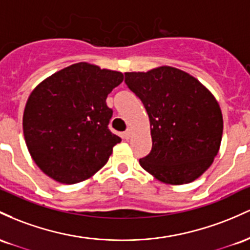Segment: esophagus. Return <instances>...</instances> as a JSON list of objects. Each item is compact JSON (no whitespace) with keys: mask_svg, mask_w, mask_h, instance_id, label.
Returning <instances> with one entry per match:
<instances>
[{"mask_svg":"<svg viewBox=\"0 0 250 250\" xmlns=\"http://www.w3.org/2000/svg\"><path fill=\"white\" fill-rule=\"evenodd\" d=\"M131 134H132V131H131L130 128H127V130H126L125 132L123 133V136H124V138H125V139H130Z\"/></svg>","mask_w":250,"mask_h":250,"instance_id":"34e87169","label":"esophagus"}]
</instances>
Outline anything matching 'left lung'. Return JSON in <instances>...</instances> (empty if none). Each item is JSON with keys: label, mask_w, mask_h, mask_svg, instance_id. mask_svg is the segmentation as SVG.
<instances>
[{"label": "left lung", "mask_w": 250, "mask_h": 250, "mask_svg": "<svg viewBox=\"0 0 250 250\" xmlns=\"http://www.w3.org/2000/svg\"><path fill=\"white\" fill-rule=\"evenodd\" d=\"M127 87L148 114L152 148L140 167L158 181L181 186L208 170L220 150L223 118L210 91L170 66L125 73Z\"/></svg>", "instance_id": "obj_1"}]
</instances>
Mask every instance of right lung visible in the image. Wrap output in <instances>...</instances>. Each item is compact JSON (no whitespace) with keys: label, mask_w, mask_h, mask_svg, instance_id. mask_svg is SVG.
I'll use <instances>...</instances> for the list:
<instances>
[{"label":"right lung","mask_w":250,"mask_h":250,"mask_svg":"<svg viewBox=\"0 0 250 250\" xmlns=\"http://www.w3.org/2000/svg\"><path fill=\"white\" fill-rule=\"evenodd\" d=\"M123 73L87 62L71 64L44 79L28 98L24 140L35 164L54 181L74 184L99 171L122 142L106 105Z\"/></svg>","instance_id":"right-lung-1"}]
</instances>
